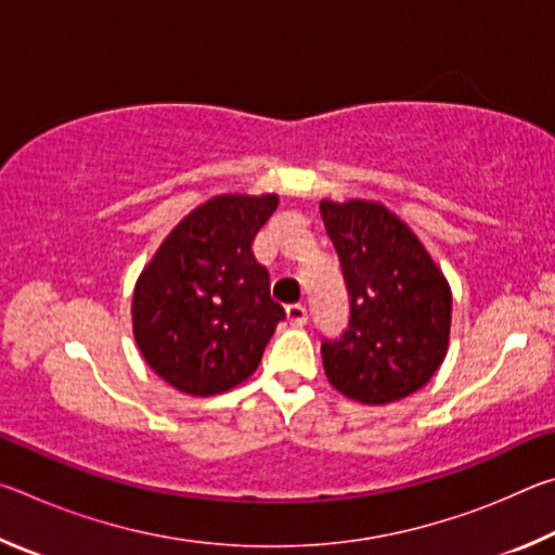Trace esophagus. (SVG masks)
<instances>
[{"mask_svg": "<svg viewBox=\"0 0 555 555\" xmlns=\"http://www.w3.org/2000/svg\"><path fill=\"white\" fill-rule=\"evenodd\" d=\"M286 321L294 325V327H304L306 323H308V311H306V306H300V304H291V306H286Z\"/></svg>", "mask_w": 555, "mask_h": 555, "instance_id": "1", "label": "esophagus"}]
</instances>
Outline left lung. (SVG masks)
Wrapping results in <instances>:
<instances>
[{
	"mask_svg": "<svg viewBox=\"0 0 555 555\" xmlns=\"http://www.w3.org/2000/svg\"><path fill=\"white\" fill-rule=\"evenodd\" d=\"M340 259L350 321L323 337V367L337 391L362 403H389L418 391L443 362L450 288L424 244L384 205L321 203Z\"/></svg>",
	"mask_w": 555,
	"mask_h": 555,
	"instance_id": "1",
	"label": "left lung"
}]
</instances>
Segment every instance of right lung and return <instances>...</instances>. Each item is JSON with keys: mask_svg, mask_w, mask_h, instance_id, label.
<instances>
[{"mask_svg": "<svg viewBox=\"0 0 555 555\" xmlns=\"http://www.w3.org/2000/svg\"><path fill=\"white\" fill-rule=\"evenodd\" d=\"M276 195H218L168 234L137 281L134 337L144 360L178 391L212 397L259 367L286 313L251 242Z\"/></svg>", "mask_w": 555, "mask_h": 555, "instance_id": "1", "label": "right lung"}]
</instances>
